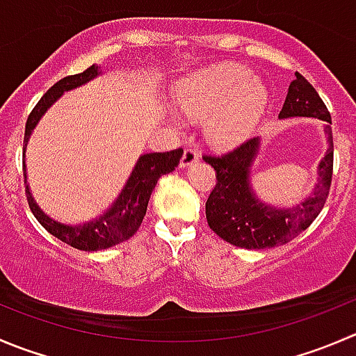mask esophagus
<instances>
[{
  "label": "esophagus",
  "instance_id": "34e87169",
  "mask_svg": "<svg viewBox=\"0 0 356 356\" xmlns=\"http://www.w3.org/2000/svg\"><path fill=\"white\" fill-rule=\"evenodd\" d=\"M196 161H198V153H196L195 149H191V147H188V149L184 151V154H182L181 165H179V167L188 168L191 167V165H195Z\"/></svg>",
  "mask_w": 356,
  "mask_h": 356
}]
</instances>
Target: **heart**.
<instances>
[{
    "mask_svg": "<svg viewBox=\"0 0 356 356\" xmlns=\"http://www.w3.org/2000/svg\"><path fill=\"white\" fill-rule=\"evenodd\" d=\"M174 104L189 118H207L213 144L231 147L247 139L268 106V90L243 65L222 64L189 74L175 88ZM167 118L177 123L175 113Z\"/></svg>",
    "mask_w": 356,
    "mask_h": 356,
    "instance_id": "heart-1",
    "label": "heart"
}]
</instances>
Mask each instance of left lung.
<instances>
[{
  "label": "left lung",
  "instance_id": "8db88e82",
  "mask_svg": "<svg viewBox=\"0 0 356 356\" xmlns=\"http://www.w3.org/2000/svg\"><path fill=\"white\" fill-rule=\"evenodd\" d=\"M315 118L325 122L327 151L316 167V184L308 198L294 207L278 209L262 202L252 186V167L261 149V137L247 140L222 156H203L217 174V184L207 200L205 212L210 229L234 247L271 248L284 245L305 231L325 205L332 181L334 143L332 120L325 104L309 85L296 72L278 118Z\"/></svg>",
  "mask_w": 356,
  "mask_h": 356
}]
</instances>
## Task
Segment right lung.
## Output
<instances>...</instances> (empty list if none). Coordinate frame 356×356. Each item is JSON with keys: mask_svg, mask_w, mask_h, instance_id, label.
<instances>
[{"mask_svg": "<svg viewBox=\"0 0 356 356\" xmlns=\"http://www.w3.org/2000/svg\"><path fill=\"white\" fill-rule=\"evenodd\" d=\"M102 74L101 65L94 64L86 71L79 72L74 76H65L60 81L55 83L50 90L41 97L36 108L29 115L26 123V136H24V177H26V193L27 202H29L31 212L38 219V222L44 227L50 234L58 238L64 243L78 248V250H102V248L115 247V245L127 241L136 234L140 227L144 216H146L147 203H149L151 193L156 186L158 179L165 174H170L175 170L182 158V149L167 151V153H146L137 158L129 179L122 191L118 193V198L111 203L106 212L101 216L94 217L90 220L78 224H64L51 219L50 216L41 210L31 193L29 184H27L26 174V149L27 143L31 139V134L36 129L40 120L43 118L44 113L69 90H74L79 86L86 85L88 81L95 79Z\"/></svg>", "mask_w": 356, "mask_h": 356, "instance_id": "1", "label": "right lung"}]
</instances>
